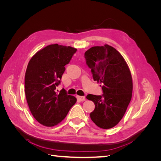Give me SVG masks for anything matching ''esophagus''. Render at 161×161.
Wrapping results in <instances>:
<instances>
[{
  "mask_svg": "<svg viewBox=\"0 0 161 161\" xmlns=\"http://www.w3.org/2000/svg\"><path fill=\"white\" fill-rule=\"evenodd\" d=\"M76 98H77V99H79L80 101H84L85 100V97L84 96L76 95Z\"/></svg>",
  "mask_w": 161,
  "mask_h": 161,
  "instance_id": "34e87169",
  "label": "esophagus"
}]
</instances>
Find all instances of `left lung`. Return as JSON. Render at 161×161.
Here are the masks:
<instances>
[{"mask_svg": "<svg viewBox=\"0 0 161 161\" xmlns=\"http://www.w3.org/2000/svg\"><path fill=\"white\" fill-rule=\"evenodd\" d=\"M85 58L92 78L102 84L103 91L101 95H86L95 105L91 119L101 128H111L122 119L131 99L133 85L130 69L120 53L108 44L91 47Z\"/></svg>", "mask_w": 161, "mask_h": 161, "instance_id": "8db88e82", "label": "left lung"}]
</instances>
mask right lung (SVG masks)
Returning a JSON list of instances; mask_svg holds the SVG:
<instances>
[{
  "label": "right lung",
  "mask_w": 161,
  "mask_h": 161,
  "mask_svg": "<svg viewBox=\"0 0 161 161\" xmlns=\"http://www.w3.org/2000/svg\"><path fill=\"white\" fill-rule=\"evenodd\" d=\"M76 49L58 44L38 51L29 62L25 76V92L31 113L39 123L52 127L64 119L76 102L62 89L56 93L65 65Z\"/></svg>",
  "instance_id": "add662e5"
}]
</instances>
